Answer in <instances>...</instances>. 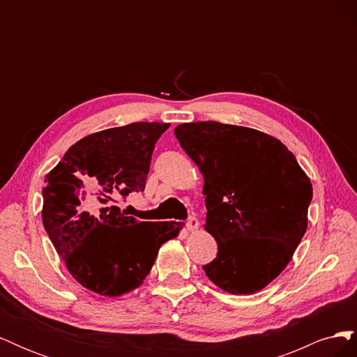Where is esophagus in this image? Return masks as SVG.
<instances>
[{
    "label": "esophagus",
    "mask_w": 357,
    "mask_h": 357,
    "mask_svg": "<svg viewBox=\"0 0 357 357\" xmlns=\"http://www.w3.org/2000/svg\"><path fill=\"white\" fill-rule=\"evenodd\" d=\"M186 228H188V231H190V232L197 231V229L199 228V222H198V219H197V218H189V219H188V222H186Z\"/></svg>",
    "instance_id": "esophagus-1"
}]
</instances>
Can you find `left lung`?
Returning a JSON list of instances; mask_svg holds the SVG:
<instances>
[{
  "mask_svg": "<svg viewBox=\"0 0 357 357\" xmlns=\"http://www.w3.org/2000/svg\"><path fill=\"white\" fill-rule=\"evenodd\" d=\"M174 134L204 176V228L219 248L202 269L228 294L262 290L307 231L310 178L280 139L252 128L208 121L181 123Z\"/></svg>",
  "mask_w": 357,
  "mask_h": 357,
  "instance_id": "1",
  "label": "left lung"
}]
</instances>
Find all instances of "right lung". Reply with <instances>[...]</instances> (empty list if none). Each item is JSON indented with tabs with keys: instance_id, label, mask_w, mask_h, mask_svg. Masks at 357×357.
I'll return each instance as SVG.
<instances>
[{
	"instance_id": "1",
	"label": "right lung",
	"mask_w": 357,
	"mask_h": 357,
	"mask_svg": "<svg viewBox=\"0 0 357 357\" xmlns=\"http://www.w3.org/2000/svg\"><path fill=\"white\" fill-rule=\"evenodd\" d=\"M168 128L135 122L91 134L46 176L43 225L75 282L95 294L114 298L142 286L160 245L185 225L138 222L117 207L144 190L155 144Z\"/></svg>"
}]
</instances>
